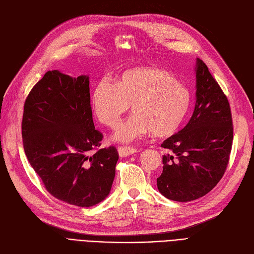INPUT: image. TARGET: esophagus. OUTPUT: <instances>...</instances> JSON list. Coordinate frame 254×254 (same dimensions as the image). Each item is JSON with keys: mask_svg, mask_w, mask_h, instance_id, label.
<instances>
[{"mask_svg": "<svg viewBox=\"0 0 254 254\" xmlns=\"http://www.w3.org/2000/svg\"><path fill=\"white\" fill-rule=\"evenodd\" d=\"M118 151L121 157H127L130 155H133V153L137 151V149L134 147H130V146H120L118 148Z\"/></svg>", "mask_w": 254, "mask_h": 254, "instance_id": "34e87169", "label": "esophagus"}]
</instances>
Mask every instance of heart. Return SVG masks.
<instances>
[{"instance_id": "1", "label": "heart", "mask_w": 254, "mask_h": 254, "mask_svg": "<svg viewBox=\"0 0 254 254\" xmlns=\"http://www.w3.org/2000/svg\"><path fill=\"white\" fill-rule=\"evenodd\" d=\"M190 92L163 68L141 66L123 72L115 83L98 81L92 95L97 119L115 127L130 105L133 114L117 129L113 139L123 143L140 140L152 132L157 136L174 133L186 118Z\"/></svg>"}]
</instances>
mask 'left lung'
I'll return each mask as SVG.
<instances>
[{
  "mask_svg": "<svg viewBox=\"0 0 254 254\" xmlns=\"http://www.w3.org/2000/svg\"><path fill=\"white\" fill-rule=\"evenodd\" d=\"M196 105L187 126L162 143L160 193L187 202L212 190L224 176L233 142L230 104L201 59L196 64Z\"/></svg>",
  "mask_w": 254,
  "mask_h": 254,
  "instance_id": "obj_1",
  "label": "left lung"
}]
</instances>
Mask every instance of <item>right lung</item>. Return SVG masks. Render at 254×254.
I'll return each mask as SVG.
<instances>
[{
	"label": "right lung",
	"mask_w": 254,
	"mask_h": 254,
	"mask_svg": "<svg viewBox=\"0 0 254 254\" xmlns=\"http://www.w3.org/2000/svg\"><path fill=\"white\" fill-rule=\"evenodd\" d=\"M88 76L49 71L30 90L22 119L23 147L44 188L55 198L89 207L109 195L119 152L99 148Z\"/></svg>",
	"instance_id": "add662e5"
}]
</instances>
